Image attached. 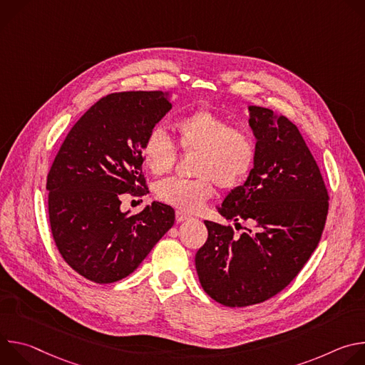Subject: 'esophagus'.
Masks as SVG:
<instances>
[{
	"mask_svg": "<svg viewBox=\"0 0 365 365\" xmlns=\"http://www.w3.org/2000/svg\"><path fill=\"white\" fill-rule=\"evenodd\" d=\"M189 218H190L189 215H186V214L180 212V211H176V221H178V222H183V221H186V220H189Z\"/></svg>",
	"mask_w": 365,
	"mask_h": 365,
	"instance_id": "esophagus-1",
	"label": "esophagus"
}]
</instances>
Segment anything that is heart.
Returning a JSON list of instances; mask_svg holds the SVG:
<instances>
[{
	"instance_id": "heart-1",
	"label": "heart",
	"mask_w": 365,
	"mask_h": 365,
	"mask_svg": "<svg viewBox=\"0 0 365 365\" xmlns=\"http://www.w3.org/2000/svg\"><path fill=\"white\" fill-rule=\"evenodd\" d=\"M173 128L185 151H197L193 173L196 179H165L155 185L160 202L179 211L195 212L215 193V182L222 189H234L252 169L255 144L250 133L232 127L218 113L199 108L179 117ZM141 158L153 175H166L176 163L178 151L170 137L160 128H151L143 143Z\"/></svg>"
}]
</instances>
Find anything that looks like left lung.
Instances as JSON below:
<instances>
[{
	"instance_id": "obj_1",
	"label": "left lung",
	"mask_w": 365,
	"mask_h": 365,
	"mask_svg": "<svg viewBox=\"0 0 365 365\" xmlns=\"http://www.w3.org/2000/svg\"><path fill=\"white\" fill-rule=\"evenodd\" d=\"M248 111L257 140L254 168L218 212L255 227L237 237L230 225L205 221L207 240L195 257L203 290L230 307L262 303L299 274L319 244L329 206L321 170L297 127L269 108Z\"/></svg>"
}]
</instances>
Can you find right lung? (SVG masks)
I'll use <instances>...</instances> for the list:
<instances>
[{"mask_svg": "<svg viewBox=\"0 0 365 365\" xmlns=\"http://www.w3.org/2000/svg\"><path fill=\"white\" fill-rule=\"evenodd\" d=\"M168 92L130 91L101 98L78 120L47 175L48 221L65 262L108 284L131 274L175 224V211L151 202L121 212L127 195L148 193L141 148L169 111Z\"/></svg>", "mask_w": 365, "mask_h": 365, "instance_id": "1", "label": "right lung"}]
</instances>
